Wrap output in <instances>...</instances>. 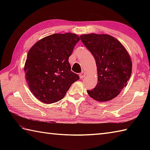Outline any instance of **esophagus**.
Wrapping results in <instances>:
<instances>
[{
  "mask_svg": "<svg viewBox=\"0 0 150 150\" xmlns=\"http://www.w3.org/2000/svg\"><path fill=\"white\" fill-rule=\"evenodd\" d=\"M85 76H86V73L84 72V71L81 72L80 74H79V77H80L81 79H83L85 77Z\"/></svg>",
  "mask_w": 150,
  "mask_h": 150,
  "instance_id": "esophagus-1",
  "label": "esophagus"
}]
</instances>
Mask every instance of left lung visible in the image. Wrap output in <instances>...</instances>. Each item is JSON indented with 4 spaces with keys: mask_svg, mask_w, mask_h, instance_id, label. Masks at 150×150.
I'll return each mask as SVG.
<instances>
[{
    "mask_svg": "<svg viewBox=\"0 0 150 150\" xmlns=\"http://www.w3.org/2000/svg\"><path fill=\"white\" fill-rule=\"evenodd\" d=\"M93 55L97 68L98 82L87 92L97 101L116 97L131 77L132 62L129 53L119 40L106 34H84L80 37Z\"/></svg>",
    "mask_w": 150,
    "mask_h": 150,
    "instance_id": "left-lung-1",
    "label": "left lung"
}]
</instances>
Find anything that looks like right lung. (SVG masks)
Listing matches in <instances>:
<instances>
[{
    "instance_id": "add662e5",
    "label": "right lung",
    "mask_w": 150,
    "mask_h": 150,
    "mask_svg": "<svg viewBox=\"0 0 150 150\" xmlns=\"http://www.w3.org/2000/svg\"><path fill=\"white\" fill-rule=\"evenodd\" d=\"M79 40L77 34L55 33L40 39L28 52L25 77L31 93L40 102L52 104L61 100L79 79L68 62Z\"/></svg>"
}]
</instances>
